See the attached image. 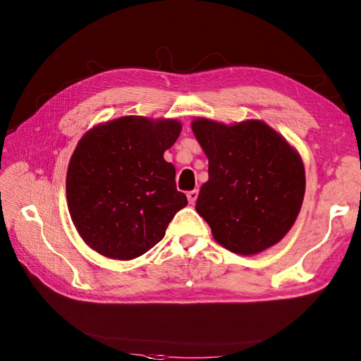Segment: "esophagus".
Returning <instances> with one entry per match:
<instances>
[{
	"label": "esophagus",
	"instance_id": "obj_1",
	"mask_svg": "<svg viewBox=\"0 0 361 361\" xmlns=\"http://www.w3.org/2000/svg\"><path fill=\"white\" fill-rule=\"evenodd\" d=\"M197 195H199V191H197V190H192V191H188V194H187V197H188V202H190L191 204H194V203H195V200H197Z\"/></svg>",
	"mask_w": 361,
	"mask_h": 361
}]
</instances>
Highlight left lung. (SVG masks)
Listing matches in <instances>:
<instances>
[{
    "label": "left lung",
    "mask_w": 361,
    "mask_h": 361,
    "mask_svg": "<svg viewBox=\"0 0 361 361\" xmlns=\"http://www.w3.org/2000/svg\"><path fill=\"white\" fill-rule=\"evenodd\" d=\"M191 129L209 162L195 211L215 241L243 256L279 244L304 200L298 150L257 118L226 125L195 117Z\"/></svg>",
    "instance_id": "left-lung-1"
}]
</instances>
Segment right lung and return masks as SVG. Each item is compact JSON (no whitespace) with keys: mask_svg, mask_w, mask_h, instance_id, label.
Segmentation results:
<instances>
[{"mask_svg":"<svg viewBox=\"0 0 361 361\" xmlns=\"http://www.w3.org/2000/svg\"><path fill=\"white\" fill-rule=\"evenodd\" d=\"M176 118L123 116L87 130L66 174V199L82 241L108 259L145 255L188 204L164 152L178 140Z\"/></svg>","mask_w":361,"mask_h":361,"instance_id":"add662e5","label":"right lung"}]
</instances>
